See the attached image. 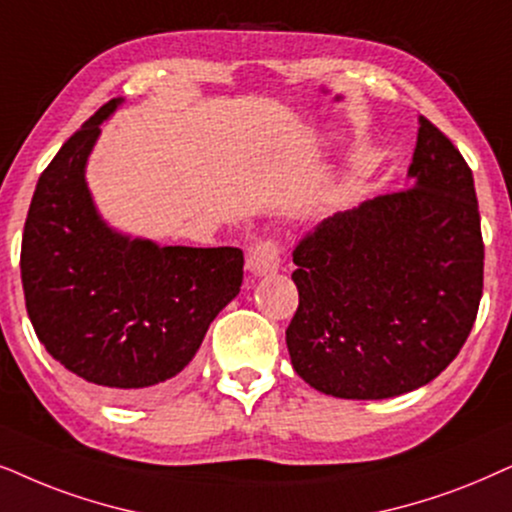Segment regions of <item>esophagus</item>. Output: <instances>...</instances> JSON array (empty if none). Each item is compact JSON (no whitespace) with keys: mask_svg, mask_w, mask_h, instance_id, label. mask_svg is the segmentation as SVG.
<instances>
[{"mask_svg":"<svg viewBox=\"0 0 512 512\" xmlns=\"http://www.w3.org/2000/svg\"><path fill=\"white\" fill-rule=\"evenodd\" d=\"M247 268L254 275H268L280 268V244L275 240H258L247 251Z\"/></svg>","mask_w":512,"mask_h":512,"instance_id":"esophagus-1","label":"esophagus"}]
</instances>
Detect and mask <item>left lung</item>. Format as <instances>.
Returning a JSON list of instances; mask_svg holds the SVG:
<instances>
[{"instance_id": "8db88e82", "label": "left lung", "mask_w": 512, "mask_h": 512, "mask_svg": "<svg viewBox=\"0 0 512 512\" xmlns=\"http://www.w3.org/2000/svg\"><path fill=\"white\" fill-rule=\"evenodd\" d=\"M411 185L310 230L294 249L296 374L324 395L386 400L440 376L473 329L484 242L473 171L426 117Z\"/></svg>"}]
</instances>
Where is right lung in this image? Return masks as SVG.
<instances>
[{
	"instance_id": "obj_1",
	"label": "right lung",
	"mask_w": 512,
	"mask_h": 512,
	"mask_svg": "<svg viewBox=\"0 0 512 512\" xmlns=\"http://www.w3.org/2000/svg\"><path fill=\"white\" fill-rule=\"evenodd\" d=\"M112 98L56 152L25 218V308L46 353L115 397L183 381L209 324L240 294L237 247H157L105 225L84 167Z\"/></svg>"
}]
</instances>
